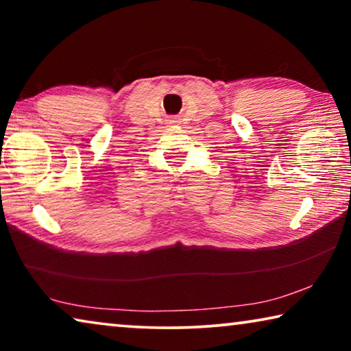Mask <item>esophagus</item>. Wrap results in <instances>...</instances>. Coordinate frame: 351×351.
Instances as JSON below:
<instances>
[{
	"instance_id": "1",
	"label": "esophagus",
	"mask_w": 351,
	"mask_h": 351,
	"mask_svg": "<svg viewBox=\"0 0 351 351\" xmlns=\"http://www.w3.org/2000/svg\"><path fill=\"white\" fill-rule=\"evenodd\" d=\"M167 122H169V123H178V122H180V119H178V117H170Z\"/></svg>"
}]
</instances>
